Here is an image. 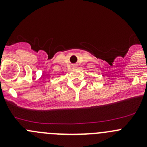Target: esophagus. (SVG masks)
<instances>
[{
	"instance_id": "1",
	"label": "esophagus",
	"mask_w": 147,
	"mask_h": 147,
	"mask_svg": "<svg viewBox=\"0 0 147 147\" xmlns=\"http://www.w3.org/2000/svg\"><path fill=\"white\" fill-rule=\"evenodd\" d=\"M72 67H77V65H75V64H73V65H72Z\"/></svg>"
}]
</instances>
